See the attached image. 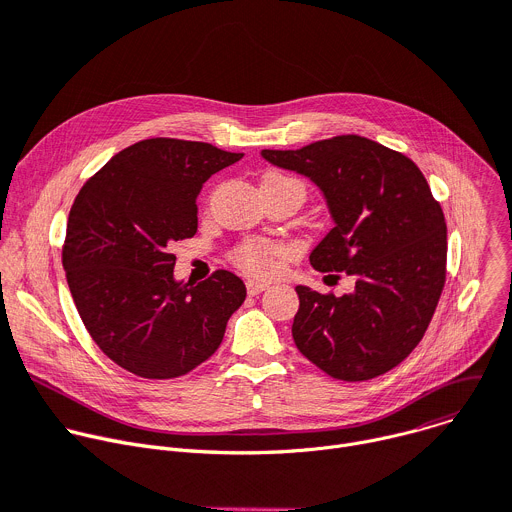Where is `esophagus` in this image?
I'll return each mask as SVG.
<instances>
[{"label": "esophagus", "instance_id": "esophagus-1", "mask_svg": "<svg viewBox=\"0 0 512 512\" xmlns=\"http://www.w3.org/2000/svg\"><path fill=\"white\" fill-rule=\"evenodd\" d=\"M269 288V284L267 282H261V280H249L247 282V292L251 294V296H259L263 290H267Z\"/></svg>", "mask_w": 512, "mask_h": 512}]
</instances>
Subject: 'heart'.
<instances>
[{"instance_id": "heart-1", "label": "heart", "mask_w": 512, "mask_h": 512, "mask_svg": "<svg viewBox=\"0 0 512 512\" xmlns=\"http://www.w3.org/2000/svg\"><path fill=\"white\" fill-rule=\"evenodd\" d=\"M296 179L284 175V173H277V171H269L263 181H261V188H273V185H282V183H292ZM300 183V181H298ZM286 247L280 243H271V241H243L239 243L235 249H232L230 257L235 261L241 269H245L247 273H265L273 267L277 257H284L286 255Z\"/></svg>"}]
</instances>
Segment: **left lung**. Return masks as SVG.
Instances as JSON below:
<instances>
[{
    "label": "left lung",
    "instance_id": "left-lung-1",
    "mask_svg": "<svg viewBox=\"0 0 512 512\" xmlns=\"http://www.w3.org/2000/svg\"><path fill=\"white\" fill-rule=\"evenodd\" d=\"M263 157L310 177L335 226L314 251L318 271H345L355 292L298 286L292 337L300 353L343 382L378 378L421 343L447 273V224L406 155L357 134Z\"/></svg>",
    "mask_w": 512,
    "mask_h": 512
}]
</instances>
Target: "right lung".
<instances>
[{
	"label": "right lung",
	"instance_id": "1",
	"mask_svg": "<svg viewBox=\"0 0 512 512\" xmlns=\"http://www.w3.org/2000/svg\"><path fill=\"white\" fill-rule=\"evenodd\" d=\"M239 159L210 143L147 138L91 175L71 206L63 267L73 302L96 345L138 378L190 374L245 302L241 277L226 269L175 282L171 253L196 235L202 183Z\"/></svg>",
	"mask_w": 512,
	"mask_h": 512
}]
</instances>
